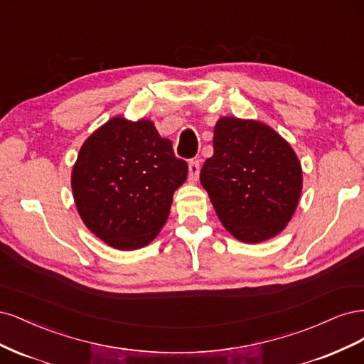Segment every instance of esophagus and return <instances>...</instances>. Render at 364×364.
<instances>
[{"label":"esophagus","mask_w":364,"mask_h":364,"mask_svg":"<svg viewBox=\"0 0 364 364\" xmlns=\"http://www.w3.org/2000/svg\"><path fill=\"white\" fill-rule=\"evenodd\" d=\"M199 161L198 160H193L189 163V181L191 183H196L198 177H199Z\"/></svg>","instance_id":"34e87169"}]
</instances>
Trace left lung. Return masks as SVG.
<instances>
[{
	"instance_id": "8db88e82",
	"label": "left lung",
	"mask_w": 364,
	"mask_h": 364,
	"mask_svg": "<svg viewBox=\"0 0 364 364\" xmlns=\"http://www.w3.org/2000/svg\"><path fill=\"white\" fill-rule=\"evenodd\" d=\"M213 134L215 152L199 180L220 224L243 243L278 236L302 192L296 152L272 127L255 119L222 116Z\"/></svg>"
}]
</instances>
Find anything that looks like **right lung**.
<instances>
[{"label":"right lung","mask_w":364,"mask_h":364,"mask_svg":"<svg viewBox=\"0 0 364 364\" xmlns=\"http://www.w3.org/2000/svg\"><path fill=\"white\" fill-rule=\"evenodd\" d=\"M186 178L187 163L154 122L114 116L81 145L71 186L85 225L112 248L133 251L157 237Z\"/></svg>","instance_id":"1"}]
</instances>
